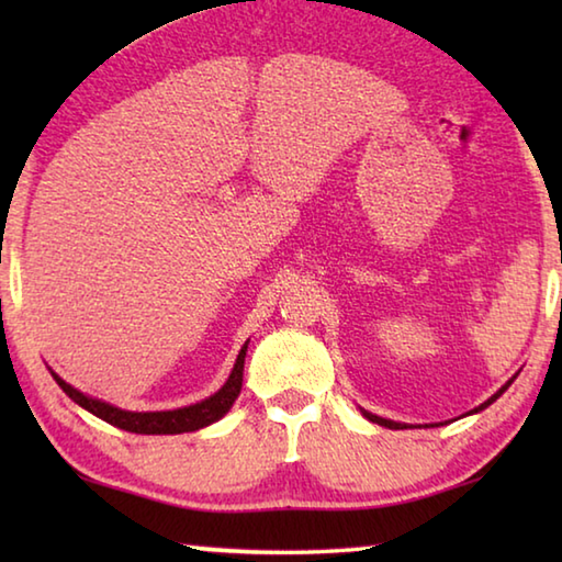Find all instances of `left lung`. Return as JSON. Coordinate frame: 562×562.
Masks as SVG:
<instances>
[{
    "label": "left lung",
    "mask_w": 562,
    "mask_h": 562,
    "mask_svg": "<svg viewBox=\"0 0 562 562\" xmlns=\"http://www.w3.org/2000/svg\"><path fill=\"white\" fill-rule=\"evenodd\" d=\"M510 382H513V379H510ZM510 382L506 384V386H503L501 389V392H496V394H493L491 398H488V402H483L479 408H473V412H481V408H486L488 404H493V402H496V398L503 394V392H506V389L510 386ZM364 416L369 418V422H374V424H379V426H386V429H404V424H396V422H389V418H382V416H374V414H369V412H364Z\"/></svg>",
    "instance_id": "8db88e82"
}]
</instances>
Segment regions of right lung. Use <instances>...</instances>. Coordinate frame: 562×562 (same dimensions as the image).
<instances>
[{
    "label": "right lung",
    "instance_id": "right-lung-1",
    "mask_svg": "<svg viewBox=\"0 0 562 562\" xmlns=\"http://www.w3.org/2000/svg\"><path fill=\"white\" fill-rule=\"evenodd\" d=\"M245 351L247 345L240 349L237 355V361L233 367V374L227 379L225 386L221 392H215L211 398H205L201 404L193 406H183V408H173V412H123V408L111 406L106 402H99V398H91L87 394H81L79 389H74L71 384H66L59 374L52 376L56 379L66 394H69L76 404L87 408L93 416L103 418V422L111 426H119L123 431L131 434H183V431H198L203 426L217 422V418L227 414V408L233 406V402L240 394L243 386V367H245Z\"/></svg>",
    "mask_w": 562,
    "mask_h": 562
}]
</instances>
